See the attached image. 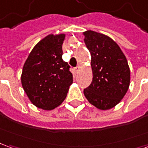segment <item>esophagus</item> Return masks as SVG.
Masks as SVG:
<instances>
[{"mask_svg":"<svg viewBox=\"0 0 148 148\" xmlns=\"http://www.w3.org/2000/svg\"><path fill=\"white\" fill-rule=\"evenodd\" d=\"M80 71V66H76V67L74 68V71L76 72V73H78V71Z\"/></svg>","mask_w":148,"mask_h":148,"instance_id":"obj_1","label":"esophagus"}]
</instances>
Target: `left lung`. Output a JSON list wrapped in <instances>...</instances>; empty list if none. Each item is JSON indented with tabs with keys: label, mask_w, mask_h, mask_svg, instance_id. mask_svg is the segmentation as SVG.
<instances>
[{
	"label": "left lung",
	"mask_w": 148,
	"mask_h": 148,
	"mask_svg": "<svg viewBox=\"0 0 148 148\" xmlns=\"http://www.w3.org/2000/svg\"><path fill=\"white\" fill-rule=\"evenodd\" d=\"M83 35L93 71V81L84 90V95L97 109H110L123 99L130 85L127 58L110 37L91 30Z\"/></svg>",
	"instance_id": "obj_1"
}]
</instances>
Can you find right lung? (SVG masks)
<instances>
[{
	"label": "right lung",
	"instance_id": "add662e5",
	"mask_svg": "<svg viewBox=\"0 0 148 148\" xmlns=\"http://www.w3.org/2000/svg\"><path fill=\"white\" fill-rule=\"evenodd\" d=\"M65 34L48 35L32 50L25 61L21 83L31 102L52 110L60 106L73 83L70 66L62 60Z\"/></svg>",
	"mask_w": 148,
	"mask_h": 148
}]
</instances>
